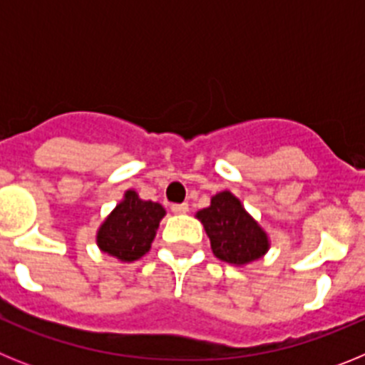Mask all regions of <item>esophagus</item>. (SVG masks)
I'll list each match as a JSON object with an SVG mask.
<instances>
[{"label": "esophagus", "instance_id": "obj_1", "mask_svg": "<svg viewBox=\"0 0 365 365\" xmlns=\"http://www.w3.org/2000/svg\"><path fill=\"white\" fill-rule=\"evenodd\" d=\"M172 212L177 215L186 214V212H188V205H186V202H182V205H172Z\"/></svg>", "mask_w": 365, "mask_h": 365}]
</instances>
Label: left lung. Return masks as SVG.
Listing matches in <instances>:
<instances>
[{
  "instance_id": "1",
  "label": "left lung",
  "mask_w": 365,
  "mask_h": 365,
  "mask_svg": "<svg viewBox=\"0 0 365 365\" xmlns=\"http://www.w3.org/2000/svg\"><path fill=\"white\" fill-rule=\"evenodd\" d=\"M195 217L210 237L214 256L228 265H250L269 252V234L230 190L212 195L210 206L199 210Z\"/></svg>"
}]
</instances>
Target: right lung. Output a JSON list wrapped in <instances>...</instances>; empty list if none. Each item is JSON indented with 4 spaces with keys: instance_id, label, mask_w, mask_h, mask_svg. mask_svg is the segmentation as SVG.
I'll use <instances>...</instances> for the list:
<instances>
[{
    "instance_id": "obj_1",
    "label": "right lung",
    "mask_w": 365,
    "mask_h": 365,
    "mask_svg": "<svg viewBox=\"0 0 365 365\" xmlns=\"http://www.w3.org/2000/svg\"><path fill=\"white\" fill-rule=\"evenodd\" d=\"M164 215L163 205L144 201L133 188L125 190L122 201L96 230V245L102 252L122 263L140 259L150 252Z\"/></svg>"
}]
</instances>
